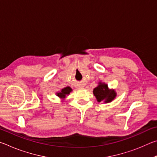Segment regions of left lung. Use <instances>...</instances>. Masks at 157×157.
<instances>
[{
    "mask_svg": "<svg viewBox=\"0 0 157 157\" xmlns=\"http://www.w3.org/2000/svg\"><path fill=\"white\" fill-rule=\"evenodd\" d=\"M93 92L98 102L102 101L106 103L110 102L116 96V93L114 90L109 89L108 85L101 82L98 83V86L95 87Z\"/></svg>",
    "mask_w": 157,
    "mask_h": 157,
    "instance_id": "8db88e82",
    "label": "left lung"
}]
</instances>
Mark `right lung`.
<instances>
[{
  "label": "right lung",
  "mask_w": 157,
  "mask_h": 157,
  "mask_svg": "<svg viewBox=\"0 0 157 157\" xmlns=\"http://www.w3.org/2000/svg\"><path fill=\"white\" fill-rule=\"evenodd\" d=\"M71 91H72V89L69 86H66L61 90L60 92H57L56 95L59 98H62V99H64L66 95H68Z\"/></svg>",
  "instance_id": "add662e5"
}]
</instances>
